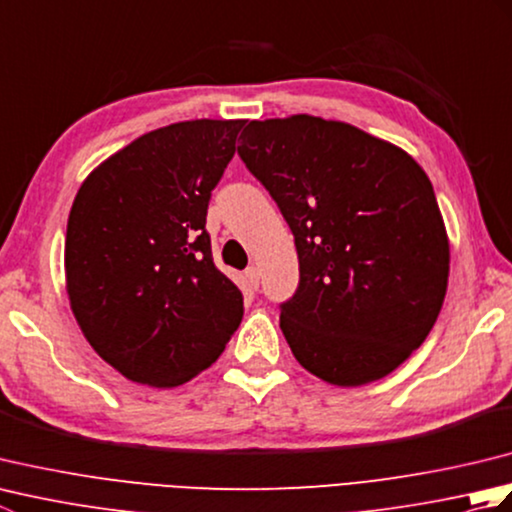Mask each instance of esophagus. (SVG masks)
I'll use <instances>...</instances> for the list:
<instances>
[{"label":"esophagus","instance_id":"esophagus-1","mask_svg":"<svg viewBox=\"0 0 512 512\" xmlns=\"http://www.w3.org/2000/svg\"><path fill=\"white\" fill-rule=\"evenodd\" d=\"M246 279H248V286L253 288V290H257L259 288V273H257V268L255 266H250V268H246Z\"/></svg>","mask_w":512,"mask_h":512}]
</instances>
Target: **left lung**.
Wrapping results in <instances>:
<instances>
[{
	"mask_svg": "<svg viewBox=\"0 0 512 512\" xmlns=\"http://www.w3.org/2000/svg\"><path fill=\"white\" fill-rule=\"evenodd\" d=\"M237 147L288 222L299 286L279 303L297 361L332 385L387 376L427 339L449 239L427 173L405 151L317 116L250 121Z\"/></svg>",
	"mask_w": 512,
	"mask_h": 512,
	"instance_id": "1",
	"label": "left lung"
}]
</instances>
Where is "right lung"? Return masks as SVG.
<instances>
[{
	"mask_svg": "<svg viewBox=\"0 0 512 512\" xmlns=\"http://www.w3.org/2000/svg\"><path fill=\"white\" fill-rule=\"evenodd\" d=\"M246 121H187L134 140L76 193L65 235L70 306L103 361L176 387L242 323L244 295L215 268L206 211Z\"/></svg>",
	"mask_w": 512,
	"mask_h": 512,
	"instance_id": "1",
	"label": "right lung"
}]
</instances>
